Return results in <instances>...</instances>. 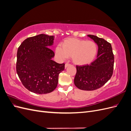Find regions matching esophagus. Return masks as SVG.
<instances>
[{"label":"esophagus","mask_w":131,"mask_h":131,"mask_svg":"<svg viewBox=\"0 0 131 131\" xmlns=\"http://www.w3.org/2000/svg\"><path fill=\"white\" fill-rule=\"evenodd\" d=\"M69 66H70V64H68V63H66V64H65V68H67V67H68Z\"/></svg>","instance_id":"34e87169"}]
</instances>
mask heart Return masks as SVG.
<instances>
[{
	"label": "heart",
	"instance_id": "heart-1",
	"mask_svg": "<svg viewBox=\"0 0 131 131\" xmlns=\"http://www.w3.org/2000/svg\"><path fill=\"white\" fill-rule=\"evenodd\" d=\"M62 47L57 46L56 54L61 60L71 57L72 61L77 66L90 64L97 53L98 47L93 41L81 40L77 38H67L62 43Z\"/></svg>",
	"mask_w": 131,
	"mask_h": 131
}]
</instances>
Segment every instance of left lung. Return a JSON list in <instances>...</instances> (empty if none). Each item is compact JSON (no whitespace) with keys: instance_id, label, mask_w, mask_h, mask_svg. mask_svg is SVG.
<instances>
[{"instance_id":"left-lung-1","label":"left lung","mask_w":131,"mask_h":131,"mask_svg":"<svg viewBox=\"0 0 131 131\" xmlns=\"http://www.w3.org/2000/svg\"><path fill=\"white\" fill-rule=\"evenodd\" d=\"M88 36L98 45L97 58L90 65L77 66L74 84L80 90L93 91L101 88L112 77L114 57L109 42L96 35Z\"/></svg>"}]
</instances>
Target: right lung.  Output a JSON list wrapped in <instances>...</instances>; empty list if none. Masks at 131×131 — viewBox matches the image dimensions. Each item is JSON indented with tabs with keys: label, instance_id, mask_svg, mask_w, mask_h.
<instances>
[{
	"label": "right lung",
	"instance_id": "1",
	"mask_svg": "<svg viewBox=\"0 0 131 131\" xmlns=\"http://www.w3.org/2000/svg\"><path fill=\"white\" fill-rule=\"evenodd\" d=\"M54 36L41 34L28 38L19 46L17 53L16 72L22 84L30 92L50 93L56 88L59 74L64 63L53 61Z\"/></svg>",
	"mask_w": 131,
	"mask_h": 131
}]
</instances>
